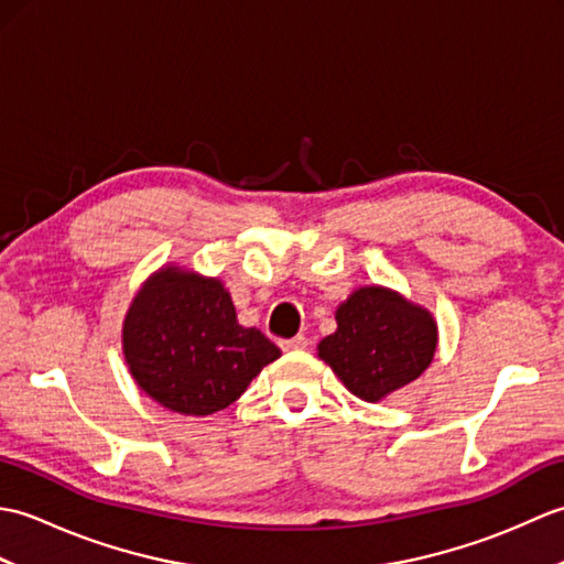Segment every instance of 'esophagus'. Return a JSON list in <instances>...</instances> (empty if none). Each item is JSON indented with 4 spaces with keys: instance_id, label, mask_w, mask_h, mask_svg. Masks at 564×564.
<instances>
[{
    "instance_id": "34e87169",
    "label": "esophagus",
    "mask_w": 564,
    "mask_h": 564,
    "mask_svg": "<svg viewBox=\"0 0 564 564\" xmlns=\"http://www.w3.org/2000/svg\"><path fill=\"white\" fill-rule=\"evenodd\" d=\"M305 346H307V337H303V334H297V337H293V339L281 341L283 351H297V349H305Z\"/></svg>"
}]
</instances>
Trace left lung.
Masks as SVG:
<instances>
[{"label":"left lung","instance_id":"obj_1","mask_svg":"<svg viewBox=\"0 0 564 564\" xmlns=\"http://www.w3.org/2000/svg\"><path fill=\"white\" fill-rule=\"evenodd\" d=\"M436 341L429 310L382 285H366L337 307V332L319 341L317 354L346 390L378 402L424 373Z\"/></svg>","mask_w":564,"mask_h":564}]
</instances>
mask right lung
<instances>
[{
    "mask_svg": "<svg viewBox=\"0 0 564 564\" xmlns=\"http://www.w3.org/2000/svg\"><path fill=\"white\" fill-rule=\"evenodd\" d=\"M123 354L154 402L206 416L230 406L281 349L257 327L239 325L218 279L164 267L130 303Z\"/></svg>",
    "mask_w": 564,
    "mask_h": 564,
    "instance_id": "add662e5",
    "label": "right lung"
}]
</instances>
